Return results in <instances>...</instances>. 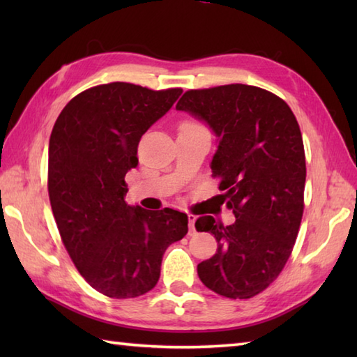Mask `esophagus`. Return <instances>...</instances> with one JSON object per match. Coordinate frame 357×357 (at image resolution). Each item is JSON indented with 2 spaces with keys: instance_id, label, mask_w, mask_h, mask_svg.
Segmentation results:
<instances>
[{
  "instance_id": "34e87169",
  "label": "esophagus",
  "mask_w": 357,
  "mask_h": 357,
  "mask_svg": "<svg viewBox=\"0 0 357 357\" xmlns=\"http://www.w3.org/2000/svg\"><path fill=\"white\" fill-rule=\"evenodd\" d=\"M195 222H196V216L188 215V234H195Z\"/></svg>"
}]
</instances>
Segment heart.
<instances>
[{
	"mask_svg": "<svg viewBox=\"0 0 357 357\" xmlns=\"http://www.w3.org/2000/svg\"><path fill=\"white\" fill-rule=\"evenodd\" d=\"M195 124H192V123H185V124H183L181 127H193Z\"/></svg>",
	"mask_w": 357,
	"mask_h": 357,
	"instance_id": "heart-1",
	"label": "heart"
}]
</instances>
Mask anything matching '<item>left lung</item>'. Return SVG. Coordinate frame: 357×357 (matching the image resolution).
Masks as SVG:
<instances>
[{"mask_svg":"<svg viewBox=\"0 0 357 357\" xmlns=\"http://www.w3.org/2000/svg\"><path fill=\"white\" fill-rule=\"evenodd\" d=\"M216 136L210 162L236 221L201 216L198 231L215 234V256L198 265L202 284L230 299L264 291L291 255L304 213L305 153L291 109L267 90L229 84L188 90L176 104Z\"/></svg>","mask_w":357,"mask_h":357,"instance_id":"left-lung-1","label":"left lung"}]
</instances>
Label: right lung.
<instances>
[{
  "label": "right lung",
  "instance_id": "obj_1",
  "mask_svg": "<svg viewBox=\"0 0 357 357\" xmlns=\"http://www.w3.org/2000/svg\"><path fill=\"white\" fill-rule=\"evenodd\" d=\"M183 93L110 82L77 95L49 141V198L64 247L81 276L109 298L150 291L167 247L188 218L126 202V174L138 165L141 136Z\"/></svg>",
  "mask_w": 357,
  "mask_h": 357
}]
</instances>
